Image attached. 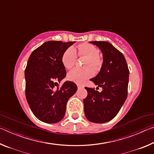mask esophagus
<instances>
[{"mask_svg": "<svg viewBox=\"0 0 154 154\" xmlns=\"http://www.w3.org/2000/svg\"><path fill=\"white\" fill-rule=\"evenodd\" d=\"M77 88L78 89H80V88H82V85H81L80 84H77Z\"/></svg>", "mask_w": 154, "mask_h": 154, "instance_id": "esophagus-1", "label": "esophagus"}]
</instances>
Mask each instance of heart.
<instances>
[{
    "instance_id": "heart-1",
    "label": "heart",
    "mask_w": 154,
    "mask_h": 154,
    "mask_svg": "<svg viewBox=\"0 0 154 154\" xmlns=\"http://www.w3.org/2000/svg\"><path fill=\"white\" fill-rule=\"evenodd\" d=\"M100 51L93 45L90 43H84L78 45L77 56L79 57H86L85 60V69H74L68 74V78L72 82L82 84L85 80L92 77L94 72L92 66L96 71L100 69L102 66L103 60L99 56ZM77 52L73 47H69L62 54L61 61L64 66L68 69H71L76 63Z\"/></svg>"
}]
</instances>
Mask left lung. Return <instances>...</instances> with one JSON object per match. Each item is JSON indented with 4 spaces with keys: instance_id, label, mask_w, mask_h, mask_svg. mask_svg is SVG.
<instances>
[{
    "instance_id": "obj_1",
    "label": "left lung",
    "mask_w": 154,
    "mask_h": 154,
    "mask_svg": "<svg viewBox=\"0 0 154 154\" xmlns=\"http://www.w3.org/2000/svg\"><path fill=\"white\" fill-rule=\"evenodd\" d=\"M102 51L103 62L99 73L90 80L103 88L85 87L88 96L84 100L86 118L94 123L103 124L113 119L128 96L129 69L126 59L118 49L107 41H90ZM98 88V87H97Z\"/></svg>"
}]
</instances>
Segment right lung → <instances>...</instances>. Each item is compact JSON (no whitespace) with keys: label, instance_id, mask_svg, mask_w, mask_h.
<instances>
[{"label":"right lung","instance_id":"1","mask_svg":"<svg viewBox=\"0 0 154 154\" xmlns=\"http://www.w3.org/2000/svg\"><path fill=\"white\" fill-rule=\"evenodd\" d=\"M74 43L48 41L35 49L28 58L25 69L26 97L36 118L45 123H57L63 119L67 101L77 90L72 82L59 87L66 75L61 61L62 54Z\"/></svg>","mask_w":154,"mask_h":154}]
</instances>
